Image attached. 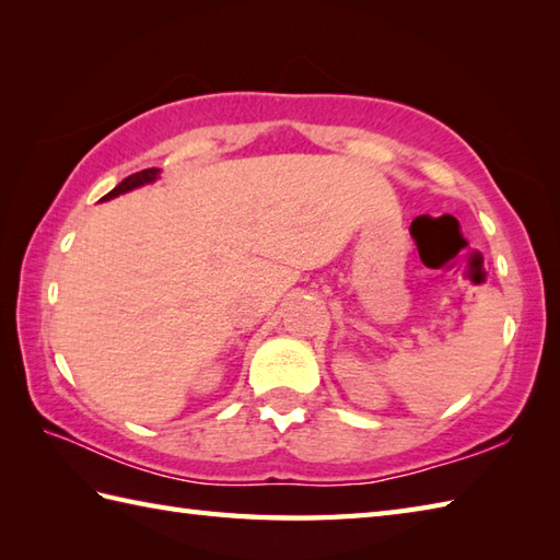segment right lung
<instances>
[{
	"label": "right lung",
	"instance_id": "obj_1",
	"mask_svg": "<svg viewBox=\"0 0 560 560\" xmlns=\"http://www.w3.org/2000/svg\"><path fill=\"white\" fill-rule=\"evenodd\" d=\"M159 175H161L159 168H147V171H139V173H135V175H129V177H125V180H122L120 185H117L115 189H110V192L105 195L101 201L115 199V197H120V195H125V192H132V189H137V187H144V185L156 183Z\"/></svg>",
	"mask_w": 560,
	"mask_h": 560
}]
</instances>
